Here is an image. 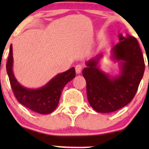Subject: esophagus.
<instances>
[{"label":"esophagus","instance_id":"34e87169","mask_svg":"<svg viewBox=\"0 0 149 149\" xmlns=\"http://www.w3.org/2000/svg\"><path fill=\"white\" fill-rule=\"evenodd\" d=\"M81 71H82V66H81V65H77V66H76V73L79 74V73H81Z\"/></svg>","mask_w":149,"mask_h":149}]
</instances>
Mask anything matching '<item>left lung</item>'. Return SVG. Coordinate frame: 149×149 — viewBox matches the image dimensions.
Listing matches in <instances>:
<instances>
[{"label": "left lung", "mask_w": 149, "mask_h": 149, "mask_svg": "<svg viewBox=\"0 0 149 149\" xmlns=\"http://www.w3.org/2000/svg\"><path fill=\"white\" fill-rule=\"evenodd\" d=\"M118 39L110 54L112 61L118 63V74L111 76L100 69L102 54L87 61L83 70L89 104L99 113L116 111L129 104L144 73V60L137 40L129 34H119Z\"/></svg>", "instance_id": "8db88e82"}]
</instances>
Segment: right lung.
Returning <instances> with one entry per match:
<instances>
[{"mask_svg":"<svg viewBox=\"0 0 149 149\" xmlns=\"http://www.w3.org/2000/svg\"><path fill=\"white\" fill-rule=\"evenodd\" d=\"M6 69L12 89L18 102L30 110L40 114H49L55 110L63 88L76 77L75 68L72 67L65 72L58 73L41 88L32 89L23 86L19 83L13 72L12 44Z\"/></svg>","mask_w":149,"mask_h":149,"instance_id":"1","label":"right lung"}]
</instances>
